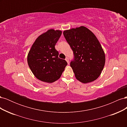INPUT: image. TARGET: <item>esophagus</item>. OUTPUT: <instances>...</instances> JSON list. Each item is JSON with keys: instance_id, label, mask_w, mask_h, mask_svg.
Here are the masks:
<instances>
[{"instance_id": "esophagus-1", "label": "esophagus", "mask_w": 127, "mask_h": 127, "mask_svg": "<svg viewBox=\"0 0 127 127\" xmlns=\"http://www.w3.org/2000/svg\"><path fill=\"white\" fill-rule=\"evenodd\" d=\"M65 60H66V61L67 62V63H68V64H69V58H68V57H66V58L65 59Z\"/></svg>"}]
</instances>
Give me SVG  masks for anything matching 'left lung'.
<instances>
[{
    "instance_id": "left-lung-1",
    "label": "left lung",
    "mask_w": 127,
    "mask_h": 127,
    "mask_svg": "<svg viewBox=\"0 0 127 127\" xmlns=\"http://www.w3.org/2000/svg\"><path fill=\"white\" fill-rule=\"evenodd\" d=\"M63 34L74 53L70 66L76 79L84 84L96 79L104 66L105 56L94 33L80 26L64 31Z\"/></svg>"
}]
</instances>
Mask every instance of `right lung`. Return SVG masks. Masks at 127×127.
Segmentation results:
<instances>
[{"label": "right lung", "mask_w": 127, "mask_h": 127, "mask_svg": "<svg viewBox=\"0 0 127 127\" xmlns=\"http://www.w3.org/2000/svg\"><path fill=\"white\" fill-rule=\"evenodd\" d=\"M62 34L51 29L41 34L33 44L28 56L29 66L34 75L41 81L51 83L58 79L67 65L58 57L55 45Z\"/></svg>", "instance_id": "add662e5"}]
</instances>
